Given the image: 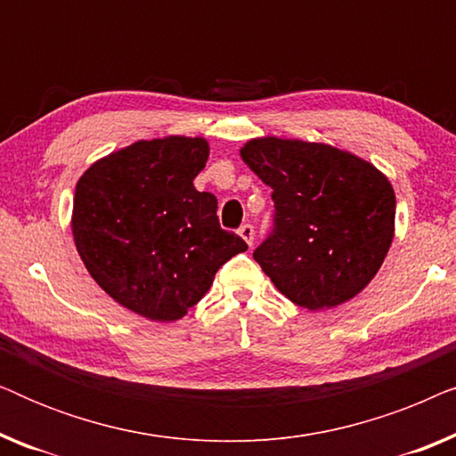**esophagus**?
<instances>
[{
	"mask_svg": "<svg viewBox=\"0 0 456 456\" xmlns=\"http://www.w3.org/2000/svg\"><path fill=\"white\" fill-rule=\"evenodd\" d=\"M239 234L242 236V240H245L248 247L253 245V239H255V228L251 226V224H242V226L239 228Z\"/></svg>",
	"mask_w": 456,
	"mask_h": 456,
	"instance_id": "1",
	"label": "esophagus"
}]
</instances>
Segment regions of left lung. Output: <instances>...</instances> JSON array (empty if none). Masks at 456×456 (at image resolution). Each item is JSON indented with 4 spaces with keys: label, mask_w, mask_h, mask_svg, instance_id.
Returning <instances> with one entry per match:
<instances>
[{
    "label": "left lung",
    "mask_w": 456,
    "mask_h": 456,
    "mask_svg": "<svg viewBox=\"0 0 456 456\" xmlns=\"http://www.w3.org/2000/svg\"><path fill=\"white\" fill-rule=\"evenodd\" d=\"M240 158L273 191L272 234L253 253L273 286L311 311L359 295L395 239L388 178L357 155L298 139H253Z\"/></svg>",
    "instance_id": "left-lung-1"
}]
</instances>
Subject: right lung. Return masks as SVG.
Segmentation results:
<instances>
[{
    "mask_svg": "<svg viewBox=\"0 0 456 456\" xmlns=\"http://www.w3.org/2000/svg\"><path fill=\"white\" fill-rule=\"evenodd\" d=\"M201 136L136 141L95 161L77 183L72 234L93 280L122 307L176 322L230 257L247 251L220 228L217 199L192 180L205 167Z\"/></svg>",
    "mask_w": 456,
    "mask_h": 456,
    "instance_id": "right-lung-1",
    "label": "right lung"
}]
</instances>
